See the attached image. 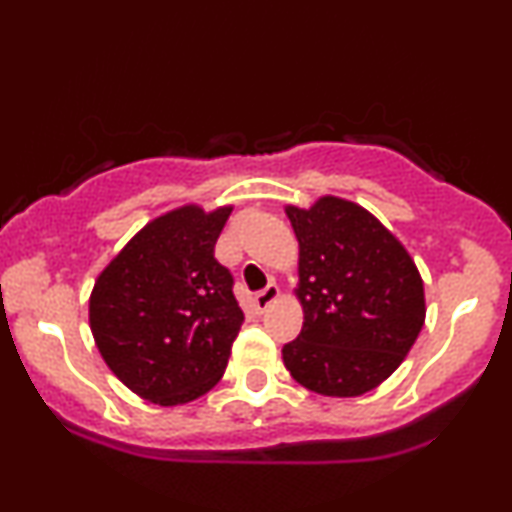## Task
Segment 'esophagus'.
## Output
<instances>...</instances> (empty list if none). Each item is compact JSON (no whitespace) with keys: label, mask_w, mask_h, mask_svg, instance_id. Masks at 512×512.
Returning <instances> with one entry per match:
<instances>
[{"label":"esophagus","mask_w":512,"mask_h":512,"mask_svg":"<svg viewBox=\"0 0 512 512\" xmlns=\"http://www.w3.org/2000/svg\"><path fill=\"white\" fill-rule=\"evenodd\" d=\"M279 296H281L279 286H276V284H269L267 289L260 291V293H257L255 298H252V305H255V310H257V313H264V310H267L269 305L279 301Z\"/></svg>","instance_id":"esophagus-1"}]
</instances>
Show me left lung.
Wrapping results in <instances>:
<instances>
[{
    "instance_id": "1",
    "label": "left lung",
    "mask_w": 512,
    "mask_h": 512,
    "mask_svg": "<svg viewBox=\"0 0 512 512\" xmlns=\"http://www.w3.org/2000/svg\"><path fill=\"white\" fill-rule=\"evenodd\" d=\"M298 238L303 330L281 349L305 390L358 397L399 368L426 320L424 279L390 231L349 199L286 207Z\"/></svg>"
}]
</instances>
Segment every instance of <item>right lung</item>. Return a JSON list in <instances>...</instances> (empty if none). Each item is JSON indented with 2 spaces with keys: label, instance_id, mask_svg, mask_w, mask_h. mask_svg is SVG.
<instances>
[{
  "label": "right lung",
  "instance_id": "obj_1",
  "mask_svg": "<svg viewBox=\"0 0 512 512\" xmlns=\"http://www.w3.org/2000/svg\"><path fill=\"white\" fill-rule=\"evenodd\" d=\"M231 211L185 204L156 216L93 284L88 325L98 351L146 402L187 404L226 370L243 310L214 245Z\"/></svg>",
  "mask_w": 512,
  "mask_h": 512
}]
</instances>
